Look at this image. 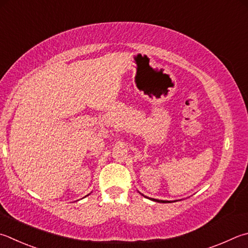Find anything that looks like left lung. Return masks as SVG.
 <instances>
[{"label": "left lung", "mask_w": 248, "mask_h": 248, "mask_svg": "<svg viewBox=\"0 0 248 248\" xmlns=\"http://www.w3.org/2000/svg\"><path fill=\"white\" fill-rule=\"evenodd\" d=\"M144 196V195H143ZM146 197V196H145ZM151 200H153V201H155V202H168V201H159V200H155V199H151Z\"/></svg>", "instance_id": "1"}]
</instances>
